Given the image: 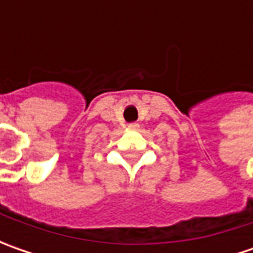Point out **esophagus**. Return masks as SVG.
<instances>
[{
  "instance_id": "1",
  "label": "esophagus",
  "mask_w": 253,
  "mask_h": 253,
  "mask_svg": "<svg viewBox=\"0 0 253 253\" xmlns=\"http://www.w3.org/2000/svg\"><path fill=\"white\" fill-rule=\"evenodd\" d=\"M128 126H129V129H138V128H139V125H138L136 122H132Z\"/></svg>"
}]
</instances>
